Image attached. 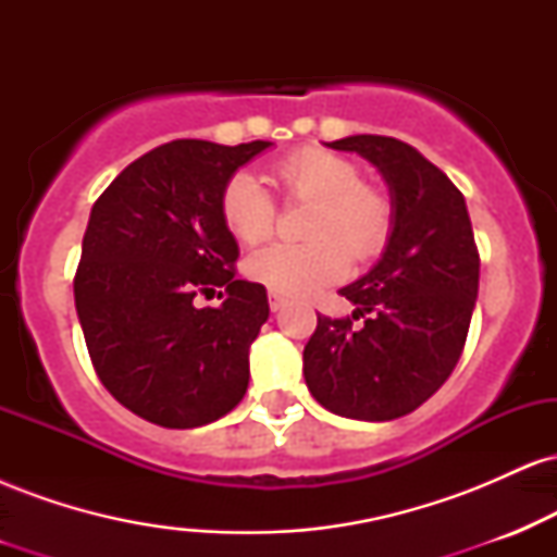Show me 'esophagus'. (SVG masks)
I'll return each mask as SVG.
<instances>
[{
  "label": "esophagus",
  "instance_id": "obj_1",
  "mask_svg": "<svg viewBox=\"0 0 557 557\" xmlns=\"http://www.w3.org/2000/svg\"><path fill=\"white\" fill-rule=\"evenodd\" d=\"M285 306V298L277 296V293H270V309L272 311H280Z\"/></svg>",
  "mask_w": 557,
  "mask_h": 557
}]
</instances>
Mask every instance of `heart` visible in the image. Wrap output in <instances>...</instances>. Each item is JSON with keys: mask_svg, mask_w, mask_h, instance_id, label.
Masks as SVG:
<instances>
[{"mask_svg": "<svg viewBox=\"0 0 557 557\" xmlns=\"http://www.w3.org/2000/svg\"><path fill=\"white\" fill-rule=\"evenodd\" d=\"M285 203H309L304 243H274L246 259V274L277 296H311L345 277L350 259L367 264L387 251L395 203L363 170L337 151L306 146L274 162ZM222 222L240 243L257 246L274 233L277 203L248 172H235L220 196Z\"/></svg>", "mask_w": 557, "mask_h": 557, "instance_id": "b5f03b06", "label": "heart"}]
</instances>
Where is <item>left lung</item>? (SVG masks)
I'll list each match as a JSON object with an SVG mask.
<instances>
[{
    "label": "left lung",
    "instance_id": "obj_1",
    "mask_svg": "<svg viewBox=\"0 0 557 557\" xmlns=\"http://www.w3.org/2000/svg\"><path fill=\"white\" fill-rule=\"evenodd\" d=\"M330 146L380 168L395 233L380 264L341 290L354 314H317L304 348L306 387L337 417L400 419L445 385L463 354L479 290L474 230L461 190L413 146L389 136Z\"/></svg>",
    "mask_w": 557,
    "mask_h": 557
}]
</instances>
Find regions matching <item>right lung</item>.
Returning <instances> with one entry per match:
<instances>
[{
    "label": "right lung",
    "mask_w": 557,
    "mask_h": 557,
    "mask_svg": "<svg viewBox=\"0 0 557 557\" xmlns=\"http://www.w3.org/2000/svg\"><path fill=\"white\" fill-rule=\"evenodd\" d=\"M270 140L177 138L120 172L88 216L73 290L101 385L140 419L194 430L248 387V348L270 317L264 285L235 277L220 196ZM220 307L198 310L213 295Z\"/></svg>",
    "instance_id": "1"
}]
</instances>
